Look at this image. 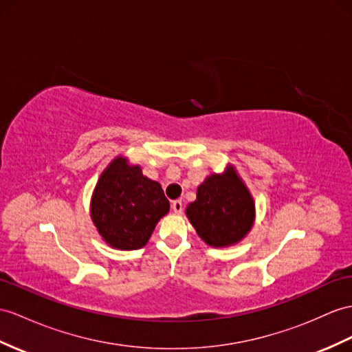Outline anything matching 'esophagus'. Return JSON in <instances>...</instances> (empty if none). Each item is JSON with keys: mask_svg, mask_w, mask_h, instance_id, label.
<instances>
[{"mask_svg": "<svg viewBox=\"0 0 352 352\" xmlns=\"http://www.w3.org/2000/svg\"><path fill=\"white\" fill-rule=\"evenodd\" d=\"M171 209H173V212H175V213H181V212H182V209H184V204H182V201H181V200H175V201H171Z\"/></svg>", "mask_w": 352, "mask_h": 352, "instance_id": "obj_1", "label": "esophagus"}]
</instances>
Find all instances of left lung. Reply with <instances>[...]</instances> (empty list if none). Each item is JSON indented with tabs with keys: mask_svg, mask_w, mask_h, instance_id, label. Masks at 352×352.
Here are the masks:
<instances>
[{
	"mask_svg": "<svg viewBox=\"0 0 352 352\" xmlns=\"http://www.w3.org/2000/svg\"><path fill=\"white\" fill-rule=\"evenodd\" d=\"M186 217L204 243L213 248L236 245L250 233L255 219L252 195L233 166L210 175L197 188Z\"/></svg>",
	"mask_w": 352,
	"mask_h": 352,
	"instance_id": "1",
	"label": "left lung"
}]
</instances>
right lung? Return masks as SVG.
<instances>
[{
	"label": "right lung",
	"mask_w": 352,
	"mask_h": 352,
	"mask_svg": "<svg viewBox=\"0 0 352 352\" xmlns=\"http://www.w3.org/2000/svg\"><path fill=\"white\" fill-rule=\"evenodd\" d=\"M170 203L158 182L140 166L116 157L102 171L91 200V218L100 236L115 250H140L148 243Z\"/></svg>",
	"instance_id": "right-lung-1"
}]
</instances>
